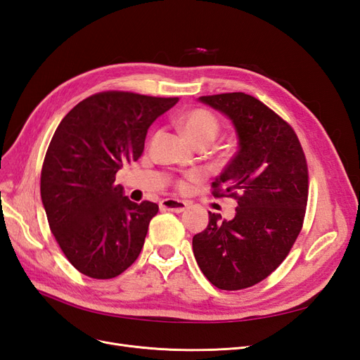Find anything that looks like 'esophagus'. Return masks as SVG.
I'll list each match as a JSON object with an SVG mask.
<instances>
[{
    "label": "esophagus",
    "instance_id": "esophagus-1",
    "mask_svg": "<svg viewBox=\"0 0 360 360\" xmlns=\"http://www.w3.org/2000/svg\"><path fill=\"white\" fill-rule=\"evenodd\" d=\"M188 202L176 200V198H167L160 201V209L167 210V212H174V213H181L188 209Z\"/></svg>",
    "mask_w": 360,
    "mask_h": 360
}]
</instances>
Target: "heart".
Masks as SVG:
<instances>
[{
    "label": "heart",
    "mask_w": 360,
    "mask_h": 360,
    "mask_svg": "<svg viewBox=\"0 0 360 360\" xmlns=\"http://www.w3.org/2000/svg\"><path fill=\"white\" fill-rule=\"evenodd\" d=\"M180 127L192 143L209 146L219 132V120L210 111L195 108L180 118ZM179 188L184 189L186 183L180 181Z\"/></svg>",
    "instance_id": "obj_1"
}]
</instances>
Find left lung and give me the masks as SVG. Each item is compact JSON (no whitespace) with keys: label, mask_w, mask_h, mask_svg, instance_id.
I'll return each mask as SVG.
<instances>
[{"label":"left lung","mask_w":360,"mask_h":360,"mask_svg":"<svg viewBox=\"0 0 360 360\" xmlns=\"http://www.w3.org/2000/svg\"><path fill=\"white\" fill-rule=\"evenodd\" d=\"M200 102L231 120L238 150L212 183L214 198H234L236 216L209 212L195 234V259L221 290L252 287L275 271L302 230L308 202V165L292 127L254 96L224 93Z\"/></svg>","instance_id":"obj_1"}]
</instances>
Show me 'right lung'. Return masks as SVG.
I'll list each match as a JSON object with an SVG mask.
<instances>
[{
    "mask_svg": "<svg viewBox=\"0 0 360 360\" xmlns=\"http://www.w3.org/2000/svg\"><path fill=\"white\" fill-rule=\"evenodd\" d=\"M177 102L102 91L58 124L43 160L40 193L53 237L81 274L111 279L138 258L159 205L130 201L115 174L141 158L148 127Z\"/></svg>",
    "mask_w": 360,
    "mask_h": 360,
    "instance_id": "obj_1",
    "label": "right lung"
}]
</instances>
